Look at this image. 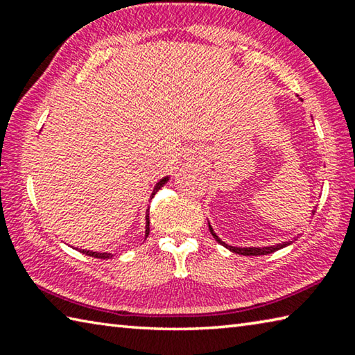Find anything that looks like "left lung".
Returning a JSON list of instances; mask_svg holds the SVG:
<instances>
[{"instance_id": "1", "label": "left lung", "mask_w": 355, "mask_h": 355, "mask_svg": "<svg viewBox=\"0 0 355 355\" xmlns=\"http://www.w3.org/2000/svg\"><path fill=\"white\" fill-rule=\"evenodd\" d=\"M313 214H315V211H313ZM208 227H209V232H211V235L214 236L216 241L224 245V248L230 249L232 252H235V254H239V255H248V257L249 255H255V257H258V255H268V254H272V252L279 250V249H284V248H286V245L291 244V241H286V243H282V244L268 245V248H235V245H228V244H225L224 241H222V239L213 232L211 225L208 224Z\"/></svg>"}]
</instances>
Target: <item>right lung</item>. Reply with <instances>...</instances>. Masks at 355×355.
Listing matches in <instances>:
<instances>
[{
	"instance_id": "obj_1",
	"label": "right lung",
	"mask_w": 355,
	"mask_h": 355,
	"mask_svg": "<svg viewBox=\"0 0 355 355\" xmlns=\"http://www.w3.org/2000/svg\"><path fill=\"white\" fill-rule=\"evenodd\" d=\"M167 180H169V177H164V178H161L158 183H156L155 189H153V192H152V199H153V196L156 194V192H158V191H159L161 188H163V186L167 183ZM146 219H147V224H146V236H148V233H150L148 211H147V214H146ZM80 252H83V254H86V255H89V257H94V258H111V257H112V254H107V252H92V250H84V249H81Z\"/></svg>"
}]
</instances>
